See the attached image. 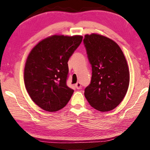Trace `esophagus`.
<instances>
[{
    "mask_svg": "<svg viewBox=\"0 0 150 150\" xmlns=\"http://www.w3.org/2000/svg\"><path fill=\"white\" fill-rule=\"evenodd\" d=\"M75 87L77 88V89H81V84L79 83V82H77V83L75 84Z\"/></svg>",
    "mask_w": 150,
    "mask_h": 150,
    "instance_id": "34e87169",
    "label": "esophagus"
}]
</instances>
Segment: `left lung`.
Instances as JSON below:
<instances>
[{"mask_svg": "<svg viewBox=\"0 0 150 150\" xmlns=\"http://www.w3.org/2000/svg\"><path fill=\"white\" fill-rule=\"evenodd\" d=\"M83 44L92 68L85 96L92 107L105 112L115 108L128 91L130 74L126 58L118 45L103 35H85Z\"/></svg>", "mask_w": 150, "mask_h": 150, "instance_id": "1", "label": "left lung"}]
</instances>
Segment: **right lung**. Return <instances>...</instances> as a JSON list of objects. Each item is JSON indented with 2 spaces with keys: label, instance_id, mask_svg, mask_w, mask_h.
<instances>
[{
  "label": "right lung",
  "instance_id": "right-lung-1",
  "mask_svg": "<svg viewBox=\"0 0 150 150\" xmlns=\"http://www.w3.org/2000/svg\"><path fill=\"white\" fill-rule=\"evenodd\" d=\"M81 35H53L33 48L24 69V83L32 100L45 111L55 112L69 102L67 62L82 42Z\"/></svg>",
  "mask_w": 150,
  "mask_h": 150
}]
</instances>
